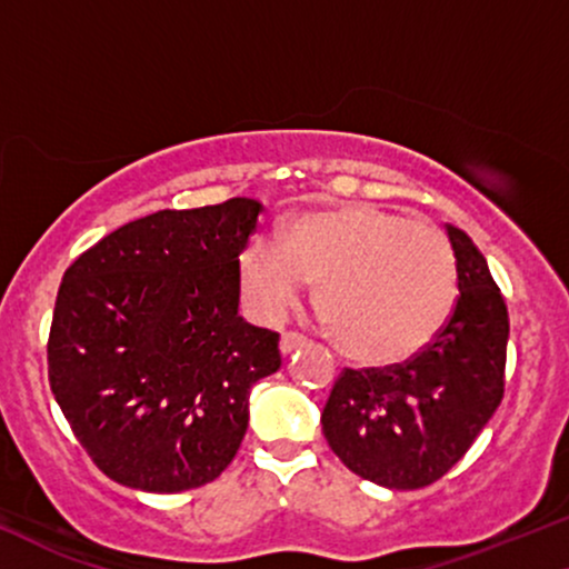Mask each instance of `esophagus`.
<instances>
[{
	"mask_svg": "<svg viewBox=\"0 0 569 569\" xmlns=\"http://www.w3.org/2000/svg\"><path fill=\"white\" fill-rule=\"evenodd\" d=\"M305 343H307V338L299 336V333H283V336H280V351H283V355H291L293 349L305 347Z\"/></svg>",
	"mask_w": 569,
	"mask_h": 569,
	"instance_id": "34e87169",
	"label": "esophagus"
}]
</instances>
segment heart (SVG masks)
Wrapping results in <instances>:
<instances>
[{
    "mask_svg": "<svg viewBox=\"0 0 569 569\" xmlns=\"http://www.w3.org/2000/svg\"><path fill=\"white\" fill-rule=\"evenodd\" d=\"M241 289L268 320L318 283V309L343 355L393 365L426 349L457 301V262L436 228L376 204H343L257 236L239 262Z\"/></svg>",
    "mask_w": 569,
    "mask_h": 569,
    "instance_id": "1",
    "label": "heart"
}]
</instances>
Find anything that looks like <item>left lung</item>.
Returning a JSON list of instances; mask_svg holds the SVG:
<instances>
[{
  "label": "left lung",
  "instance_id": "obj_1",
  "mask_svg": "<svg viewBox=\"0 0 569 569\" xmlns=\"http://www.w3.org/2000/svg\"><path fill=\"white\" fill-rule=\"evenodd\" d=\"M446 233L459 289L446 326L407 362L343 370L320 417L328 446L351 472L397 491L443 478L505 397V297L470 236L455 226Z\"/></svg>",
  "mask_w": 569,
  "mask_h": 569
}]
</instances>
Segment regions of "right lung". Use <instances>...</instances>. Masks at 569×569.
Returning <instances> with one entry per match:
<instances>
[{"label":"right lung","mask_w":569,"mask_h":569,"mask_svg":"<svg viewBox=\"0 0 569 569\" xmlns=\"http://www.w3.org/2000/svg\"><path fill=\"white\" fill-rule=\"evenodd\" d=\"M262 204L228 199L118 228L64 270L49 386L114 483L178 493L231 465L249 391L280 368V336L239 318V254Z\"/></svg>","instance_id":"1"}]
</instances>
